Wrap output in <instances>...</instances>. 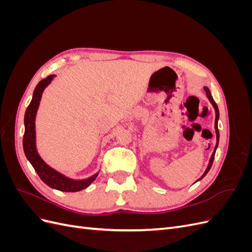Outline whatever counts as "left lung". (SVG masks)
<instances>
[{
    "label": "left lung",
    "mask_w": 252,
    "mask_h": 252,
    "mask_svg": "<svg viewBox=\"0 0 252 252\" xmlns=\"http://www.w3.org/2000/svg\"><path fill=\"white\" fill-rule=\"evenodd\" d=\"M204 89H205V91H206V94H207V97L209 98V101L211 102V104L213 105V107H215V110H216V122H215V128H216V132H217V145H216L215 151H213V154H212V156H211V158H210V161H209V164H208L207 169H206V171L204 172V174L202 175V177H201L199 180H202V179L205 177V175L207 174V172L210 170L211 166H212V163H213V158H215L216 150H217V148H218V145H219V139H220V132H219V129H218V121H219V108H218V105H217V103L215 102V100H213V97H212V95H211V94H210L209 89H208L207 87H204ZM199 180H197V181H199Z\"/></svg>",
    "instance_id": "1"
}]
</instances>
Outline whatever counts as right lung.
I'll list each match as a JSON object with an SVG mask.
<instances>
[{
    "instance_id": "add662e5",
    "label": "right lung",
    "mask_w": 252,
    "mask_h": 252,
    "mask_svg": "<svg viewBox=\"0 0 252 252\" xmlns=\"http://www.w3.org/2000/svg\"><path fill=\"white\" fill-rule=\"evenodd\" d=\"M53 77L55 75L50 74L47 78L40 81L33 91L32 100L25 112V132L24 138H23V148H24L25 156L28 158V161L32 163L34 170L39 174V177L45 184H47L51 188L58 189L60 191L75 192L88 187L96 179L97 173L85 180H72L67 178L64 174L51 168L50 166L45 163L39 154H37L35 147V114L37 108H39L43 91L45 87L51 82Z\"/></svg>"
}]
</instances>
